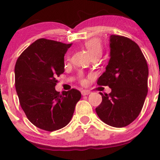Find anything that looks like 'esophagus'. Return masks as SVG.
Here are the masks:
<instances>
[{
  "label": "esophagus",
  "instance_id": "obj_1",
  "mask_svg": "<svg viewBox=\"0 0 160 160\" xmlns=\"http://www.w3.org/2000/svg\"><path fill=\"white\" fill-rule=\"evenodd\" d=\"M90 93V91L89 90H83L81 91V94L83 95V96H86V95H88Z\"/></svg>",
  "mask_w": 160,
  "mask_h": 160
}]
</instances>
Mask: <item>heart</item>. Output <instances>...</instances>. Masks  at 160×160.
<instances>
[{
	"instance_id": "heart-1",
	"label": "heart",
	"mask_w": 160,
	"mask_h": 160,
	"mask_svg": "<svg viewBox=\"0 0 160 160\" xmlns=\"http://www.w3.org/2000/svg\"><path fill=\"white\" fill-rule=\"evenodd\" d=\"M84 46L92 58L95 56L100 57L102 54V46L101 42L97 38H91L88 40L84 43Z\"/></svg>"
}]
</instances>
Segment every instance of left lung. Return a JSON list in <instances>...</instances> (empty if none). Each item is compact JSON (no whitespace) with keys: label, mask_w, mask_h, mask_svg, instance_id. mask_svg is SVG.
<instances>
[{"label":"left lung","mask_w":160,"mask_h":160,"mask_svg":"<svg viewBox=\"0 0 160 160\" xmlns=\"http://www.w3.org/2000/svg\"><path fill=\"white\" fill-rule=\"evenodd\" d=\"M110 59L98 80L111 92L103 94L97 114L103 122L115 128L132 123L141 112L148 93L149 68L139 46L130 38L110 36Z\"/></svg>","instance_id":"1"}]
</instances>
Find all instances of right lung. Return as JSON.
Returning a JSON list of instances; mask_svg holds the SVG:
<instances>
[{
  "label": "right lung",
  "instance_id": "right-lung-1",
  "mask_svg": "<svg viewBox=\"0 0 160 160\" xmlns=\"http://www.w3.org/2000/svg\"><path fill=\"white\" fill-rule=\"evenodd\" d=\"M71 44L39 38L21 54L14 67L15 88L22 110L41 129L52 132L68 125L81 93L55 89L64 72V56Z\"/></svg>",
  "mask_w": 160,
  "mask_h": 160
}]
</instances>
